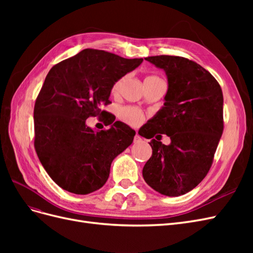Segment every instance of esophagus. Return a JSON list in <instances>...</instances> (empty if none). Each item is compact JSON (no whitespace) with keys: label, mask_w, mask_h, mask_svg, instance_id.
<instances>
[{"label":"esophagus","mask_w":253,"mask_h":253,"mask_svg":"<svg viewBox=\"0 0 253 253\" xmlns=\"http://www.w3.org/2000/svg\"><path fill=\"white\" fill-rule=\"evenodd\" d=\"M141 140H142L141 137H140L138 134H136L135 137H134V142H135V143H139Z\"/></svg>","instance_id":"1"}]
</instances>
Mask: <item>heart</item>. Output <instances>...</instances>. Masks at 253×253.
<instances>
[{
    "label": "heart",
    "instance_id": "b5f03b06",
    "mask_svg": "<svg viewBox=\"0 0 253 253\" xmlns=\"http://www.w3.org/2000/svg\"><path fill=\"white\" fill-rule=\"evenodd\" d=\"M122 80H124V79H119L114 83V85L112 87V93L113 94L118 93V90L121 86ZM145 80H160V79L158 77H156V76H149V77L144 79V81ZM119 115H120V118L122 120L126 121V124L131 125V126H138L139 124H141L142 120H143L142 113L137 109H135V108H124V109H121L120 112H119Z\"/></svg>",
    "mask_w": 253,
    "mask_h": 253
}]
</instances>
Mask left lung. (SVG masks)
Returning a JSON list of instances; mask_svg holds the SVG:
<instances>
[{
    "mask_svg": "<svg viewBox=\"0 0 253 253\" xmlns=\"http://www.w3.org/2000/svg\"><path fill=\"white\" fill-rule=\"evenodd\" d=\"M165 71L168 90L165 103L141 132L152 156L142 170L148 185L166 196L188 193L209 172L223 134V91L215 78L194 61L175 56L144 58ZM139 133V132H138Z\"/></svg>",
    "mask_w": 253,
    "mask_h": 253,
    "instance_id": "left-lung-1",
    "label": "left lung"
}]
</instances>
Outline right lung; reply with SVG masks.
I'll list each match as a JSON object with an SVG mask.
<instances>
[{
	"mask_svg": "<svg viewBox=\"0 0 253 253\" xmlns=\"http://www.w3.org/2000/svg\"><path fill=\"white\" fill-rule=\"evenodd\" d=\"M142 61L87 48L48 72L35 104V148L45 171L63 190L85 195L100 189L114 158L132 144L136 132L124 122L96 131L86 119L103 116L100 106L110 102L114 83Z\"/></svg>",
	"mask_w": 253,
	"mask_h": 253,
	"instance_id": "obj_1",
	"label": "right lung"
}]
</instances>
